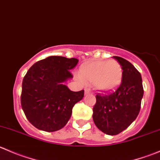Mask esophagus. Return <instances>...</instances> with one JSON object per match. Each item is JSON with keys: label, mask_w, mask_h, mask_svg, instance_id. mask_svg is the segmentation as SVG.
<instances>
[{"label": "esophagus", "mask_w": 160, "mask_h": 160, "mask_svg": "<svg viewBox=\"0 0 160 160\" xmlns=\"http://www.w3.org/2000/svg\"><path fill=\"white\" fill-rule=\"evenodd\" d=\"M92 93L91 90L89 89H85V94H88V93Z\"/></svg>", "instance_id": "1"}]
</instances>
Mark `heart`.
Returning a JSON list of instances; mask_svg holds the SVG:
<instances>
[{"label":"heart","mask_w":160,"mask_h":160,"mask_svg":"<svg viewBox=\"0 0 160 160\" xmlns=\"http://www.w3.org/2000/svg\"><path fill=\"white\" fill-rule=\"evenodd\" d=\"M80 78L84 83H92L99 91H110L122 80V68L115 59L93 60L81 67Z\"/></svg>","instance_id":"obj_1"}]
</instances>
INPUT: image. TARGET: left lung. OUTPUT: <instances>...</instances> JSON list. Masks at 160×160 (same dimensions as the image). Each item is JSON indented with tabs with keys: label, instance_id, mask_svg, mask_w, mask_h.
<instances>
[{
	"label": "left lung",
	"instance_id": "8db88e82",
	"mask_svg": "<svg viewBox=\"0 0 160 160\" xmlns=\"http://www.w3.org/2000/svg\"><path fill=\"white\" fill-rule=\"evenodd\" d=\"M114 58L122 68L120 86L110 93H98L93 108L94 124L101 132L110 135L121 133L135 121L144 93L141 74L136 68L123 58Z\"/></svg>",
	"mask_w": 160,
	"mask_h": 160
}]
</instances>
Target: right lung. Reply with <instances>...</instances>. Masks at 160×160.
Instances as JSON below:
<instances>
[{
	"label": "right lung",
	"mask_w": 160,
	"mask_h": 160,
	"mask_svg": "<svg viewBox=\"0 0 160 160\" xmlns=\"http://www.w3.org/2000/svg\"><path fill=\"white\" fill-rule=\"evenodd\" d=\"M75 58L52 56L35 62L22 81L21 104L28 122L45 132L63 128L76 103L81 101L84 90L72 91L62 83L73 76Z\"/></svg>",
	"instance_id": "obj_1"
}]
</instances>
